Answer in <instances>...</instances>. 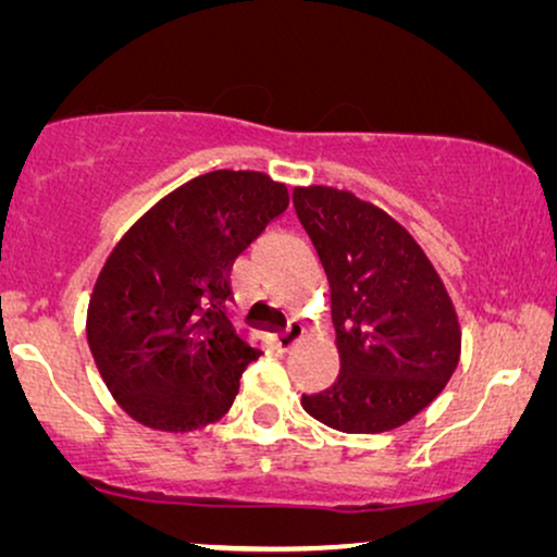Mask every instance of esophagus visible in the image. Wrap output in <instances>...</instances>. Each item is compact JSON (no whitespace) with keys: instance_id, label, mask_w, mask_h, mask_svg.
Returning <instances> with one entry per match:
<instances>
[{"instance_id":"obj_1","label":"esophagus","mask_w":557,"mask_h":557,"mask_svg":"<svg viewBox=\"0 0 557 557\" xmlns=\"http://www.w3.org/2000/svg\"><path fill=\"white\" fill-rule=\"evenodd\" d=\"M301 335H305V325H301L299 320H289V325L284 327V331L276 333V343L281 351H289V348L297 343Z\"/></svg>"}]
</instances>
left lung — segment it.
I'll return each mask as SVG.
<instances>
[{
	"mask_svg": "<svg viewBox=\"0 0 557 557\" xmlns=\"http://www.w3.org/2000/svg\"><path fill=\"white\" fill-rule=\"evenodd\" d=\"M294 209L331 281L341 374L301 408L346 434H380L421 413L455 374L457 310L421 245L348 190L294 188Z\"/></svg>",
	"mask_w": 557,
	"mask_h": 557,
	"instance_id": "8db88e82",
	"label": "left lung"
}]
</instances>
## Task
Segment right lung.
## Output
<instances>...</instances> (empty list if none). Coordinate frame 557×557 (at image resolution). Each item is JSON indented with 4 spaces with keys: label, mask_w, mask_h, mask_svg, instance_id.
I'll return each mask as SVG.
<instances>
[{
    "label": "right lung",
    "mask_w": 557,
    "mask_h": 557,
    "mask_svg": "<svg viewBox=\"0 0 557 557\" xmlns=\"http://www.w3.org/2000/svg\"><path fill=\"white\" fill-rule=\"evenodd\" d=\"M286 206L284 183L214 170L157 201L113 247L89 297L87 343L134 421L194 431L232 408L263 351L232 320L230 271Z\"/></svg>",
    "instance_id": "add662e5"
}]
</instances>
